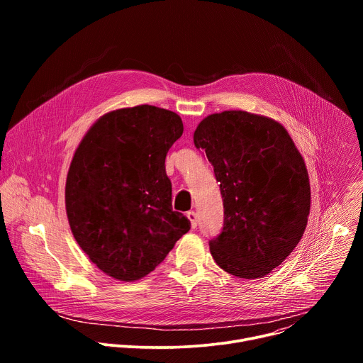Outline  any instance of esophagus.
<instances>
[{"label":"esophagus","mask_w":363,"mask_h":363,"mask_svg":"<svg viewBox=\"0 0 363 363\" xmlns=\"http://www.w3.org/2000/svg\"><path fill=\"white\" fill-rule=\"evenodd\" d=\"M186 218L191 221V227L192 228H195L198 225V216H196V213H194V211L186 213Z\"/></svg>","instance_id":"1"}]
</instances>
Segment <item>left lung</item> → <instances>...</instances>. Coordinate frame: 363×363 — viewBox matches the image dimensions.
<instances>
[{
  "instance_id": "left-lung-1",
  "label": "left lung",
  "mask_w": 363,
  "mask_h": 363,
  "mask_svg": "<svg viewBox=\"0 0 363 363\" xmlns=\"http://www.w3.org/2000/svg\"><path fill=\"white\" fill-rule=\"evenodd\" d=\"M194 143L214 167L224 227L210 241L216 263L240 279H262L303 237L310 213L304 160L277 121L244 111L199 122Z\"/></svg>"
}]
</instances>
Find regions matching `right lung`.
Instances as JSON below:
<instances>
[{"label": "right lung", "instance_id": "1", "mask_svg": "<svg viewBox=\"0 0 363 363\" xmlns=\"http://www.w3.org/2000/svg\"><path fill=\"white\" fill-rule=\"evenodd\" d=\"M184 125L171 111L139 105L100 116L79 143L66 179L74 240L105 274L135 281L160 266L191 223L172 210L165 172Z\"/></svg>", "mask_w": 363, "mask_h": 363}]
</instances>
